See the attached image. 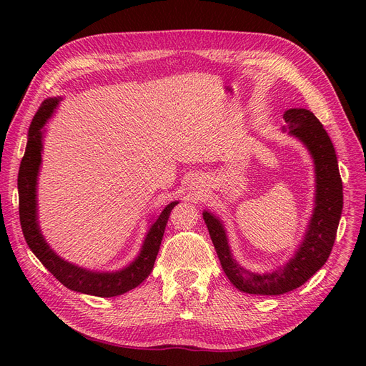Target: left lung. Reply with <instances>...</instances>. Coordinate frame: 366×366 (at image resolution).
<instances>
[{
  "instance_id": "1",
  "label": "left lung",
  "mask_w": 366,
  "mask_h": 366,
  "mask_svg": "<svg viewBox=\"0 0 366 366\" xmlns=\"http://www.w3.org/2000/svg\"><path fill=\"white\" fill-rule=\"evenodd\" d=\"M283 130L297 138L310 152L315 163V209L302 242L294 257L270 273H254L233 257L222 221L203 210L210 239L217 249L222 270L239 291L255 295H280L297 290L330 258L342 212V182L331 138L316 115L304 108L285 111Z\"/></svg>"
}]
</instances>
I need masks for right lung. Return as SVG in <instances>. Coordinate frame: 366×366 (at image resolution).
I'll use <instances>...</instances> for the list:
<instances>
[{
	"label": "right lung",
	"instance_id": "right-lung-1",
	"mask_svg": "<svg viewBox=\"0 0 366 366\" xmlns=\"http://www.w3.org/2000/svg\"><path fill=\"white\" fill-rule=\"evenodd\" d=\"M62 98H50L43 102L40 109L34 115V120L28 132V144L25 156L21 163L17 177L19 189V217H21L22 232L25 240L34 255L41 261L47 270L68 290L94 297H117L129 292L139 286L152 272L156 262L164 228L172 209L179 202L169 203L162 214L152 221L148 233L144 239L142 247L127 267L117 272H94L89 268L75 265L57 255L46 242L40 224H38V204H36V181L41 167V152L44 126L51 117L56 107Z\"/></svg>",
	"mask_w": 366,
	"mask_h": 366
}]
</instances>
